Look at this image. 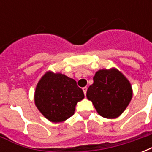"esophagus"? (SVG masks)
<instances>
[{"mask_svg": "<svg viewBox=\"0 0 152 152\" xmlns=\"http://www.w3.org/2000/svg\"><path fill=\"white\" fill-rule=\"evenodd\" d=\"M82 89H83V92H84V94H85V95H86V92H87V87H84Z\"/></svg>", "mask_w": 152, "mask_h": 152, "instance_id": "1", "label": "esophagus"}]
</instances>
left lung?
Instances as JSON below:
<instances>
[{"label":"left lung","instance_id":"1","mask_svg":"<svg viewBox=\"0 0 152 152\" xmlns=\"http://www.w3.org/2000/svg\"><path fill=\"white\" fill-rule=\"evenodd\" d=\"M133 92L129 81L116 69L99 70L86 93L102 117H118L127 107Z\"/></svg>","mask_w":152,"mask_h":152}]
</instances>
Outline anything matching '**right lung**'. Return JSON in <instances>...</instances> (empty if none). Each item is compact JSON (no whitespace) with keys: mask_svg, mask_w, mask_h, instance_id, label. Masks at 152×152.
<instances>
[{"mask_svg":"<svg viewBox=\"0 0 152 152\" xmlns=\"http://www.w3.org/2000/svg\"><path fill=\"white\" fill-rule=\"evenodd\" d=\"M84 98V92L75 80L51 72L44 75L35 91V103L38 110L55 123L71 117L76 103Z\"/></svg>","mask_w":152,"mask_h":152,"instance_id":"right-lung-1","label":"right lung"}]
</instances>
